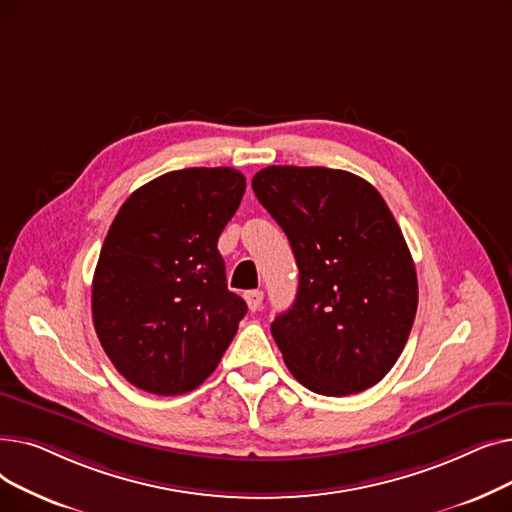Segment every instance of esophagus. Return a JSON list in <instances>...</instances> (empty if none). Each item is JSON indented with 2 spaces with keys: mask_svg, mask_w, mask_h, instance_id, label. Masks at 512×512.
Here are the masks:
<instances>
[{
  "mask_svg": "<svg viewBox=\"0 0 512 512\" xmlns=\"http://www.w3.org/2000/svg\"><path fill=\"white\" fill-rule=\"evenodd\" d=\"M245 301H247L251 311H257L263 303V292L261 290H249V292H245Z\"/></svg>",
  "mask_w": 512,
  "mask_h": 512,
  "instance_id": "1",
  "label": "esophagus"
}]
</instances>
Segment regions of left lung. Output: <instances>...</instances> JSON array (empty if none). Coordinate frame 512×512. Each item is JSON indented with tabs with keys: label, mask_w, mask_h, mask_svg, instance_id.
Listing matches in <instances>:
<instances>
[{
	"label": "left lung",
	"mask_w": 512,
	"mask_h": 512,
	"mask_svg": "<svg viewBox=\"0 0 512 512\" xmlns=\"http://www.w3.org/2000/svg\"><path fill=\"white\" fill-rule=\"evenodd\" d=\"M253 191L299 265L297 299L272 324L286 367L326 396L375 386L409 340L419 294L386 201L367 180L332 168H263Z\"/></svg>",
	"instance_id": "left-lung-1"
}]
</instances>
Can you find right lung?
<instances>
[{
	"label": "right lung",
	"mask_w": 512,
	"mask_h": 512,
	"mask_svg": "<svg viewBox=\"0 0 512 512\" xmlns=\"http://www.w3.org/2000/svg\"><path fill=\"white\" fill-rule=\"evenodd\" d=\"M234 168H186L120 207L93 276L105 355L145 392L195 390L218 367L247 303L228 290L218 238L245 195Z\"/></svg>",
	"instance_id": "right-lung-1"
}]
</instances>
